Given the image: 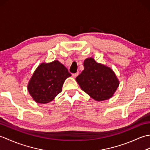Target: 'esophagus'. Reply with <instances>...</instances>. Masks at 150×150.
<instances>
[{"mask_svg":"<svg viewBox=\"0 0 150 150\" xmlns=\"http://www.w3.org/2000/svg\"><path fill=\"white\" fill-rule=\"evenodd\" d=\"M78 75H79V73H73L72 76H73V78H75Z\"/></svg>","mask_w":150,"mask_h":150,"instance_id":"obj_1","label":"esophagus"}]
</instances>
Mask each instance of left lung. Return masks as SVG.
Masks as SVG:
<instances>
[{
	"label": "left lung",
	"mask_w": 150,
	"mask_h": 150,
	"mask_svg": "<svg viewBox=\"0 0 150 150\" xmlns=\"http://www.w3.org/2000/svg\"><path fill=\"white\" fill-rule=\"evenodd\" d=\"M84 69L76 77V81L84 91L97 101L109 99L113 96L119 82L113 70L94 59L84 61Z\"/></svg>",
	"instance_id": "1"
}]
</instances>
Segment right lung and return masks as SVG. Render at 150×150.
Here are the masks:
<instances>
[{"label":"right lung","instance_id":"1","mask_svg":"<svg viewBox=\"0 0 150 150\" xmlns=\"http://www.w3.org/2000/svg\"><path fill=\"white\" fill-rule=\"evenodd\" d=\"M71 73L58 60L42 63L35 71L28 90L38 103H47L62 91V85Z\"/></svg>","mask_w":150,"mask_h":150}]
</instances>
